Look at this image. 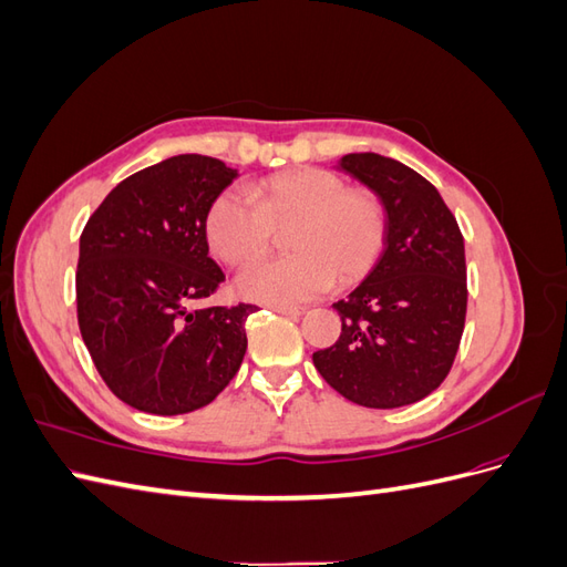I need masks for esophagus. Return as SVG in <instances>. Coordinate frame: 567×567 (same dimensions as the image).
<instances>
[{
  "mask_svg": "<svg viewBox=\"0 0 567 567\" xmlns=\"http://www.w3.org/2000/svg\"><path fill=\"white\" fill-rule=\"evenodd\" d=\"M274 312H279V315L290 317V319H298V317L305 315L302 307H288V305H277V307H274Z\"/></svg>",
  "mask_w": 567,
  "mask_h": 567,
  "instance_id": "34e87169",
  "label": "esophagus"
}]
</instances>
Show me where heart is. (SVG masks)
<instances>
[{"label":"heart","mask_w":567,"mask_h":567,"mask_svg":"<svg viewBox=\"0 0 567 567\" xmlns=\"http://www.w3.org/2000/svg\"><path fill=\"white\" fill-rule=\"evenodd\" d=\"M219 194L205 219L213 252L227 265L262 257L277 229L293 227L284 260L257 262L236 279L238 296L293 305L321 296L336 281L352 286L379 262L385 246V208L369 188H348L329 169L302 167L255 186Z\"/></svg>","instance_id":"heart-1"}]
</instances>
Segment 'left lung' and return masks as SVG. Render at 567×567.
<instances>
[{
    "instance_id": "1",
    "label": "left lung",
    "mask_w": 567,
    "mask_h": 567,
    "mask_svg": "<svg viewBox=\"0 0 567 567\" xmlns=\"http://www.w3.org/2000/svg\"><path fill=\"white\" fill-rule=\"evenodd\" d=\"M336 167L381 198L385 246L364 281L333 302L340 338L312 362L354 404H414L447 379L466 323L463 236L437 188L404 163L348 153Z\"/></svg>"
}]
</instances>
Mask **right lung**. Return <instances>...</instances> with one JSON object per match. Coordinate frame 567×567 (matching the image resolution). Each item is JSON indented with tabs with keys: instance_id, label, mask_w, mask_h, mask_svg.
I'll list each match as a JSON object with an SVG mask.
<instances>
[{
	"instance_id": "right-lung-1",
	"label": "right lung",
	"mask_w": 567,
	"mask_h": 567,
	"mask_svg": "<svg viewBox=\"0 0 567 567\" xmlns=\"http://www.w3.org/2000/svg\"><path fill=\"white\" fill-rule=\"evenodd\" d=\"M236 177L198 153L161 161L120 182L80 236L82 340L115 398L146 414L210 404L244 362L255 305L192 310L225 281L205 219Z\"/></svg>"
}]
</instances>
